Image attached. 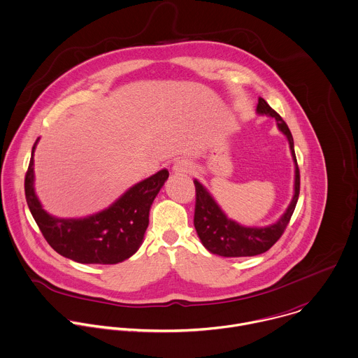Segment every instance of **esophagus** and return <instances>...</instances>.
<instances>
[{"instance_id":"esophagus-1","label":"esophagus","mask_w":358,"mask_h":358,"mask_svg":"<svg viewBox=\"0 0 358 358\" xmlns=\"http://www.w3.org/2000/svg\"><path fill=\"white\" fill-rule=\"evenodd\" d=\"M192 171V164L191 162H188L187 159H181V160H177L173 166V173L176 176H184V174H188Z\"/></svg>"}]
</instances>
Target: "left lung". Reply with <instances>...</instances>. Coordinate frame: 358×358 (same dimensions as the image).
<instances>
[{"mask_svg": "<svg viewBox=\"0 0 358 358\" xmlns=\"http://www.w3.org/2000/svg\"><path fill=\"white\" fill-rule=\"evenodd\" d=\"M257 113L273 117L278 122L279 129L287 136L292 156L296 164L294 196L289 208L286 209L285 215L276 223L266 227H244L237 222L229 219L226 213L220 209V206L216 203V201L212 198V195L206 191V188L199 181L195 180L194 184L196 199L194 226L203 247L209 252L220 257H254L266 252L285 233L299 201L300 170L296 159L293 135L287 124L283 121V118L262 97H259L258 100Z\"/></svg>", "mask_w": 358, "mask_h": 358, "instance_id": "obj_1", "label": "left lung"}]
</instances>
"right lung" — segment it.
Wrapping results in <instances>:
<instances>
[{
	"instance_id": "obj_1",
	"label": "right lung",
	"mask_w": 358,
	"mask_h": 358,
	"mask_svg": "<svg viewBox=\"0 0 358 358\" xmlns=\"http://www.w3.org/2000/svg\"><path fill=\"white\" fill-rule=\"evenodd\" d=\"M36 143L24 176V195L30 213L50 247L79 264L113 265L132 257L142 244L150 206L169 178V171L163 169L135 184L106 210L83 219H58L41 208L34 194Z\"/></svg>"
}]
</instances>
